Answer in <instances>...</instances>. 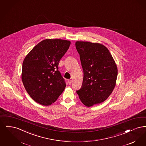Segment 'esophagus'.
Listing matches in <instances>:
<instances>
[{
	"instance_id": "1",
	"label": "esophagus",
	"mask_w": 146,
	"mask_h": 146,
	"mask_svg": "<svg viewBox=\"0 0 146 146\" xmlns=\"http://www.w3.org/2000/svg\"><path fill=\"white\" fill-rule=\"evenodd\" d=\"M68 84L69 85H71V84H72V80H70H70H68Z\"/></svg>"
}]
</instances>
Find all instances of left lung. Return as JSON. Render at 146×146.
I'll list each match as a JSON object with an SVG mask.
<instances>
[{"mask_svg":"<svg viewBox=\"0 0 146 146\" xmlns=\"http://www.w3.org/2000/svg\"><path fill=\"white\" fill-rule=\"evenodd\" d=\"M84 72L81 88L76 91L84 105L91 107L104 101L113 90L117 80V65L108 49L98 43L76 42Z\"/></svg>","mask_w":146,"mask_h":146,"instance_id":"1","label":"left lung"}]
</instances>
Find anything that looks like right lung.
Instances as JSON below:
<instances>
[{"instance_id":"right-lung-1","label":"right lung","mask_w":146,"mask_h":146,"mask_svg":"<svg viewBox=\"0 0 146 146\" xmlns=\"http://www.w3.org/2000/svg\"><path fill=\"white\" fill-rule=\"evenodd\" d=\"M70 42L62 39H45L38 43L25 57L22 80L30 96L39 104L55 102L66 86L58 70V63Z\"/></svg>"}]
</instances>
